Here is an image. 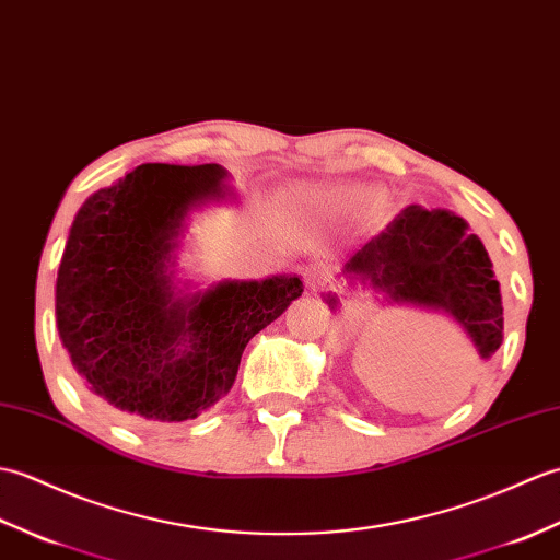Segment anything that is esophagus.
Listing matches in <instances>:
<instances>
[{"mask_svg": "<svg viewBox=\"0 0 560 560\" xmlns=\"http://www.w3.org/2000/svg\"><path fill=\"white\" fill-rule=\"evenodd\" d=\"M326 278H328V268L323 266V264H312V266H308V268L304 270V280H306V284H308V288H312V290H316L318 284H320L323 280H326Z\"/></svg>", "mask_w": 560, "mask_h": 560, "instance_id": "obj_1", "label": "esophagus"}]
</instances>
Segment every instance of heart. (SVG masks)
Masks as SVG:
<instances>
[{"instance_id":"heart-1","label":"heart","mask_w":560,"mask_h":560,"mask_svg":"<svg viewBox=\"0 0 560 560\" xmlns=\"http://www.w3.org/2000/svg\"><path fill=\"white\" fill-rule=\"evenodd\" d=\"M366 186L359 184H328V186H314V189L304 191V203L316 210L320 215H338L347 213L362 206L369 198Z\"/></svg>"}]
</instances>
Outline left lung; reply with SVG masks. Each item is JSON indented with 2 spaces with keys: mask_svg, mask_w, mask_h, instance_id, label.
<instances>
[{
  "mask_svg": "<svg viewBox=\"0 0 560 560\" xmlns=\"http://www.w3.org/2000/svg\"><path fill=\"white\" fill-rule=\"evenodd\" d=\"M338 280L347 292L362 288L381 294L383 304L445 314L463 328L481 362H489L503 342L493 264L467 220L453 210L407 206L347 260ZM340 296L323 294L332 314L340 312Z\"/></svg>",
  "mask_w": 560,
  "mask_h": 560,
  "instance_id": "left-lung-1",
  "label": "left lung"
}]
</instances>
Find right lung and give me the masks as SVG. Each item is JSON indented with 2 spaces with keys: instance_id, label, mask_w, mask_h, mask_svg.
<instances>
[{
  "instance_id": "add662e5",
  "label": "right lung",
  "mask_w": 560,
  "mask_h": 560,
  "mask_svg": "<svg viewBox=\"0 0 560 560\" xmlns=\"http://www.w3.org/2000/svg\"><path fill=\"white\" fill-rule=\"evenodd\" d=\"M222 165H139L91 194L57 272L59 340L97 400L145 421L196 419L225 397L242 352L304 284L284 272L191 290L177 278L191 215L234 201Z\"/></svg>"
}]
</instances>
